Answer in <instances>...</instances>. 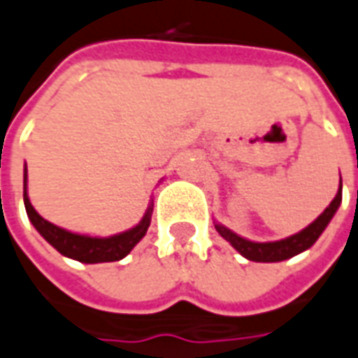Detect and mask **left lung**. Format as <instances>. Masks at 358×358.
<instances>
[{
	"instance_id": "obj_1",
	"label": "left lung",
	"mask_w": 358,
	"mask_h": 358,
	"mask_svg": "<svg viewBox=\"0 0 358 358\" xmlns=\"http://www.w3.org/2000/svg\"><path fill=\"white\" fill-rule=\"evenodd\" d=\"M339 204H341V185H339V191L335 194L334 201L329 203V206L308 228H304L302 231H298L294 236H290L287 240L280 241L257 243V241L243 240V238L236 236L234 231L224 228L220 224H216V230H218V234H220L224 240L230 241L231 245H234V250L240 251L245 259L257 261V263H277V261H285L288 257H294V255L302 253L308 248H312L315 240L322 236V231L325 230V226L334 218V214L339 208Z\"/></svg>"
}]
</instances>
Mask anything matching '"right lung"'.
<instances>
[{
    "label": "right lung",
    "instance_id": "add662e5",
    "mask_svg": "<svg viewBox=\"0 0 358 358\" xmlns=\"http://www.w3.org/2000/svg\"><path fill=\"white\" fill-rule=\"evenodd\" d=\"M23 201L29 218L44 240L48 241L52 248L60 251L62 255L81 261V263H108V261H118V259L127 257L138 241L146 236L150 218H152V208H148L138 226H134L132 230L122 231L118 236H110V238H90V236H80V234L62 230L48 220H44L43 216L33 208L29 194H27V167H24Z\"/></svg>",
    "mask_w": 358,
    "mask_h": 358
}]
</instances>
